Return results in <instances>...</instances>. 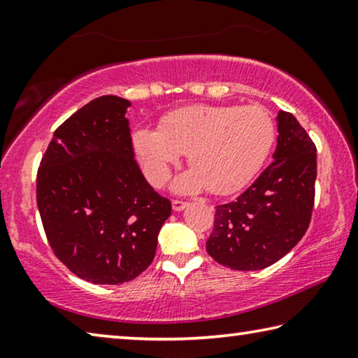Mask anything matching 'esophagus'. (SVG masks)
Returning a JSON list of instances; mask_svg holds the SVG:
<instances>
[{
  "label": "esophagus",
  "mask_w": 358,
  "mask_h": 358,
  "mask_svg": "<svg viewBox=\"0 0 358 358\" xmlns=\"http://www.w3.org/2000/svg\"><path fill=\"white\" fill-rule=\"evenodd\" d=\"M186 207H187V202H185V201H180V199H175V201H172V208L175 211H181Z\"/></svg>",
  "instance_id": "1"
}]
</instances>
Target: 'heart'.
Returning a JSON list of instances; mask_svg holds the SVG:
<instances>
[{
    "label": "heart",
    "instance_id": "heart-1",
    "mask_svg": "<svg viewBox=\"0 0 358 358\" xmlns=\"http://www.w3.org/2000/svg\"><path fill=\"white\" fill-rule=\"evenodd\" d=\"M275 142V121L259 106H187L164 115L157 131L138 128L132 145L148 180L164 185L171 167L187 155L191 173L180 191L205 187L227 196L243 187L256 173Z\"/></svg>",
    "mask_w": 358,
    "mask_h": 358
}]
</instances>
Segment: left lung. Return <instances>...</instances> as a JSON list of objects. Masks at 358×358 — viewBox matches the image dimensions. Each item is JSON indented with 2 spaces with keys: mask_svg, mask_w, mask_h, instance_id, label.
<instances>
[{
  "mask_svg": "<svg viewBox=\"0 0 358 358\" xmlns=\"http://www.w3.org/2000/svg\"><path fill=\"white\" fill-rule=\"evenodd\" d=\"M275 159L234 202L217 205L207 252L232 270H262L306 234L316 196V145L290 112L278 113Z\"/></svg>",
  "mask_w": 358,
  "mask_h": 358,
  "instance_id": "1",
  "label": "left lung"
}]
</instances>
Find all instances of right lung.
Wrapping results in <instances>:
<instances>
[{
  "mask_svg": "<svg viewBox=\"0 0 358 358\" xmlns=\"http://www.w3.org/2000/svg\"><path fill=\"white\" fill-rule=\"evenodd\" d=\"M128 99L90 101L53 132L38 169L36 199L52 251L76 276L123 284L153 262L172 203L141 172Z\"/></svg>",
  "mask_w": 358,
  "mask_h": 358,
  "instance_id": "right-lung-1",
  "label": "right lung"
}]
</instances>
